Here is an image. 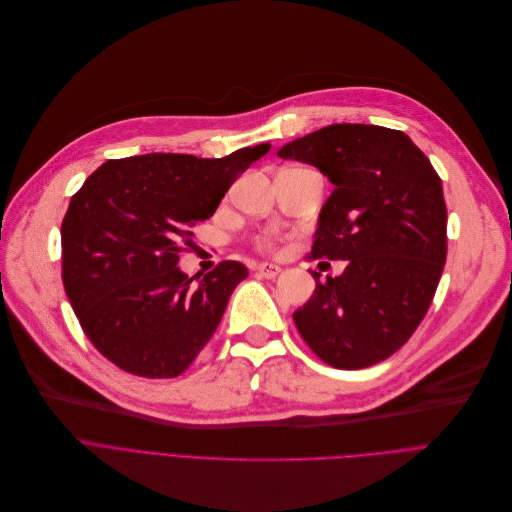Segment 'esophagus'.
Instances as JSON below:
<instances>
[{
  "label": "esophagus",
  "mask_w": 512,
  "mask_h": 512,
  "mask_svg": "<svg viewBox=\"0 0 512 512\" xmlns=\"http://www.w3.org/2000/svg\"><path fill=\"white\" fill-rule=\"evenodd\" d=\"M256 270H258V275L264 277V279H275V277L281 273V266L270 264V262H260V264L256 266Z\"/></svg>",
  "instance_id": "34e87169"
}]
</instances>
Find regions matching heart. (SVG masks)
Returning <instances> with one entry per match:
<instances>
[{
	"label": "heart",
	"instance_id": "b5f03b06",
	"mask_svg": "<svg viewBox=\"0 0 512 512\" xmlns=\"http://www.w3.org/2000/svg\"><path fill=\"white\" fill-rule=\"evenodd\" d=\"M256 246L260 250H270V248H273V239H270V237H258L256 239Z\"/></svg>",
	"mask_w": 512,
	"mask_h": 512
}]
</instances>
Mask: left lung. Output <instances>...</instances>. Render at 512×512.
Wrapping results in <instances>:
<instances>
[{"instance_id":"left-lung-1","label":"left lung","mask_w":512,"mask_h":512,"mask_svg":"<svg viewBox=\"0 0 512 512\" xmlns=\"http://www.w3.org/2000/svg\"><path fill=\"white\" fill-rule=\"evenodd\" d=\"M277 155L335 186L312 258L345 260L326 281L312 270L314 295L293 312L299 335L328 366H374L409 341L434 299L446 262L440 177L407 134L382 126L333 124Z\"/></svg>"}]
</instances>
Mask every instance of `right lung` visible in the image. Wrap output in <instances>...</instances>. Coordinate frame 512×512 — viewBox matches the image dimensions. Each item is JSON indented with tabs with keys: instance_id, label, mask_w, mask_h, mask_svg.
<instances>
[{
	"instance_id": "obj_1",
	"label": "right lung",
	"mask_w": 512,
	"mask_h": 512,
	"mask_svg": "<svg viewBox=\"0 0 512 512\" xmlns=\"http://www.w3.org/2000/svg\"><path fill=\"white\" fill-rule=\"evenodd\" d=\"M270 144L223 159L150 153L103 163L62 223V279L84 335L111 364L144 378L184 374L248 277L225 260L196 285L177 268L192 227Z\"/></svg>"
}]
</instances>
